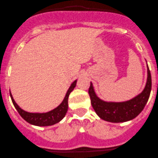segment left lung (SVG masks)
<instances>
[{
    "label": "left lung",
    "mask_w": 158,
    "mask_h": 158,
    "mask_svg": "<svg viewBox=\"0 0 158 158\" xmlns=\"http://www.w3.org/2000/svg\"><path fill=\"white\" fill-rule=\"evenodd\" d=\"M151 91V75L148 66V80L145 88L140 94L130 100L122 102H105L95 94L91 82L88 93L91 106L102 119L110 123H123L136 118L142 112L149 99Z\"/></svg>",
    "instance_id": "1"
}]
</instances>
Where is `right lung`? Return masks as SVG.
Wrapping results in <instances>:
<instances>
[{"mask_svg": "<svg viewBox=\"0 0 158 158\" xmlns=\"http://www.w3.org/2000/svg\"><path fill=\"white\" fill-rule=\"evenodd\" d=\"M77 80L74 81L71 84L70 87L69 88L68 91H67L65 97L60 105L57 106L56 109L49 111L47 112H43V113H36V112H28L26 111L23 110L21 109L15 101L14 100L12 97V94L10 92V98L12 101L13 105L15 107L16 110L19 112L21 116L24 118L28 123L34 126H38V127H48V126H52L56 124V123H59L60 121L64 118L65 116L66 113L68 109V98L70 95V92L73 90V88L76 87Z\"/></svg>", "mask_w": 158, "mask_h": 158, "instance_id": "1", "label": "right lung"}]
</instances>
